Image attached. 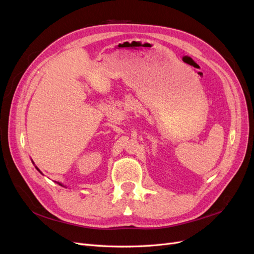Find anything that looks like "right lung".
Segmentation results:
<instances>
[{"label":"right lung","mask_w":254,"mask_h":254,"mask_svg":"<svg viewBox=\"0 0 254 254\" xmlns=\"http://www.w3.org/2000/svg\"><path fill=\"white\" fill-rule=\"evenodd\" d=\"M32 162H33V164H34V165H35V163H34V161H33V160H32ZM35 167H36V168H37V171H38V172H39V173H40V174H42V173H41V171H40V170H39V168H38V167H37V166H35ZM42 175H43V174H42ZM57 184H59V186H61V187H65V186H64V184H63V183H61V182H57Z\"/></svg>","instance_id":"obj_1"}]
</instances>
